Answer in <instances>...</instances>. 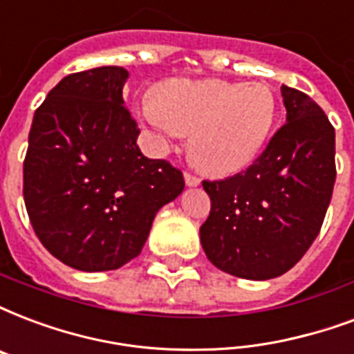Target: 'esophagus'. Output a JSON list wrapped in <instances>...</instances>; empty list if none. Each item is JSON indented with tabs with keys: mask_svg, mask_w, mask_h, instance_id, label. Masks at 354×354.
Returning a JSON list of instances; mask_svg holds the SVG:
<instances>
[{
	"mask_svg": "<svg viewBox=\"0 0 354 354\" xmlns=\"http://www.w3.org/2000/svg\"><path fill=\"white\" fill-rule=\"evenodd\" d=\"M185 183H187V187H198L199 179L192 174H185Z\"/></svg>",
	"mask_w": 354,
	"mask_h": 354,
	"instance_id": "1",
	"label": "esophagus"
}]
</instances>
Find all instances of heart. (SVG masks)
I'll return each instance as SVG.
<instances>
[{"label": "heart", "instance_id": "b5f03b06", "mask_svg": "<svg viewBox=\"0 0 354 354\" xmlns=\"http://www.w3.org/2000/svg\"><path fill=\"white\" fill-rule=\"evenodd\" d=\"M278 102L265 84L169 80L142 106L143 121L164 136L190 134L188 151L203 171L239 174L256 160L274 129Z\"/></svg>", "mask_w": 354, "mask_h": 354}]
</instances>
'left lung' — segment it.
<instances>
[{
	"label": "left lung",
	"mask_w": 354,
	"mask_h": 354,
	"mask_svg": "<svg viewBox=\"0 0 354 354\" xmlns=\"http://www.w3.org/2000/svg\"><path fill=\"white\" fill-rule=\"evenodd\" d=\"M286 124L243 174L203 180L211 214L199 227L209 261L244 280L295 267L317 237L336 180V134L315 100L281 86Z\"/></svg>",
	"instance_id": "1"
}]
</instances>
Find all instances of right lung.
Returning <instances> with one entry per match:
<instances>
[{
    "instance_id": "1",
    "label": "right lung",
    "mask_w": 354,
    "mask_h": 354,
    "mask_svg": "<svg viewBox=\"0 0 354 354\" xmlns=\"http://www.w3.org/2000/svg\"><path fill=\"white\" fill-rule=\"evenodd\" d=\"M129 71L68 74L48 93L29 130L24 201L42 246L84 272L140 256L156 212L185 190L179 169L142 155L124 108Z\"/></svg>"
}]
</instances>
